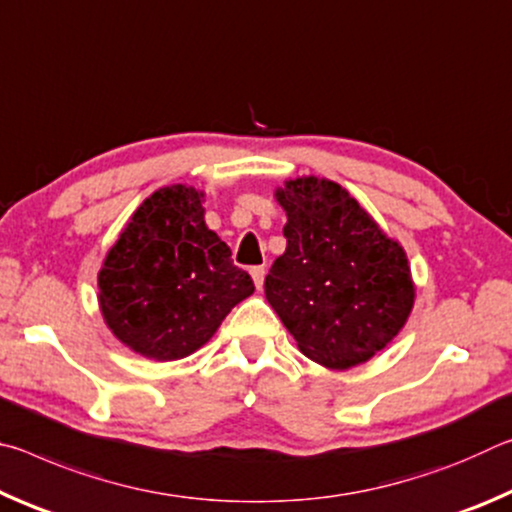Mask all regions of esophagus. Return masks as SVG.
Masks as SVG:
<instances>
[{"label": "esophagus", "mask_w": 512, "mask_h": 512, "mask_svg": "<svg viewBox=\"0 0 512 512\" xmlns=\"http://www.w3.org/2000/svg\"><path fill=\"white\" fill-rule=\"evenodd\" d=\"M250 275H253V282H255L257 291H262V287H264V275H266V268H264V266H253V268H250Z\"/></svg>", "instance_id": "esophagus-1"}]
</instances>
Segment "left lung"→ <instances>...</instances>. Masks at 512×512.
Listing matches in <instances>:
<instances>
[{
	"mask_svg": "<svg viewBox=\"0 0 512 512\" xmlns=\"http://www.w3.org/2000/svg\"><path fill=\"white\" fill-rule=\"evenodd\" d=\"M275 201L287 212V250L264 280L268 305L320 366L370 361L400 334L415 302L402 244L334 180L289 178Z\"/></svg>",
	"mask_w": 512,
	"mask_h": 512,
	"instance_id": "8db88e82",
	"label": "left lung"
}]
</instances>
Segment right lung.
I'll return each instance as SVG.
<instances>
[{
	"mask_svg": "<svg viewBox=\"0 0 512 512\" xmlns=\"http://www.w3.org/2000/svg\"><path fill=\"white\" fill-rule=\"evenodd\" d=\"M205 192L155 189L137 207L99 271V309L117 339L153 361L189 357L255 284L205 225Z\"/></svg>",
	"mask_w": 512,
	"mask_h": 512,
	"instance_id": "right-lung-1",
	"label": "right lung"
}]
</instances>
